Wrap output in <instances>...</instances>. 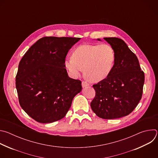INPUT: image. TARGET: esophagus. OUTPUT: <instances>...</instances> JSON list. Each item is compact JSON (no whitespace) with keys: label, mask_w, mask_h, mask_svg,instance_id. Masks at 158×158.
<instances>
[{"label":"esophagus","mask_w":158,"mask_h":158,"mask_svg":"<svg viewBox=\"0 0 158 158\" xmlns=\"http://www.w3.org/2000/svg\"><path fill=\"white\" fill-rule=\"evenodd\" d=\"M89 84L87 82H86V81H82V87H85L89 86Z\"/></svg>","instance_id":"34e87169"}]
</instances>
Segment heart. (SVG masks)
Returning <instances> with one entry per match:
<instances>
[{"label":"heart","mask_w":158,"mask_h":158,"mask_svg":"<svg viewBox=\"0 0 158 158\" xmlns=\"http://www.w3.org/2000/svg\"><path fill=\"white\" fill-rule=\"evenodd\" d=\"M115 58L114 50L109 44H82L74 50L72 57L65 59L64 65L73 77H78L84 69L86 78L97 82L109 76Z\"/></svg>","instance_id":"obj_1"}]
</instances>
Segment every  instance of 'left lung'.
<instances>
[{"label":"left lung","instance_id":"8db88e82","mask_svg":"<svg viewBox=\"0 0 158 158\" xmlns=\"http://www.w3.org/2000/svg\"><path fill=\"white\" fill-rule=\"evenodd\" d=\"M104 39L113 48L115 62L109 76L93 85L96 96L91 107L101 118L118 119L129 114L139 102L144 73L141 71L138 57L123 40L117 37Z\"/></svg>","mask_w":158,"mask_h":158}]
</instances>
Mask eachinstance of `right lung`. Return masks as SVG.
I'll use <instances>...</instances> for the list:
<instances>
[{"instance_id": "add662e5", "label": "right lung", "mask_w": 158, "mask_h": 158, "mask_svg": "<svg viewBox=\"0 0 158 158\" xmlns=\"http://www.w3.org/2000/svg\"><path fill=\"white\" fill-rule=\"evenodd\" d=\"M80 39L42 37L20 60L15 77L19 101L35 121L51 123L62 119L81 91V81L70 78L64 65L67 52Z\"/></svg>"}]
</instances>
